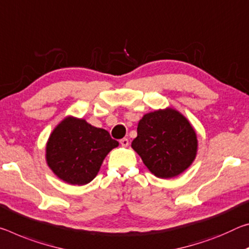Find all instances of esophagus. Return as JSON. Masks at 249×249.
<instances>
[{"mask_svg": "<svg viewBox=\"0 0 249 249\" xmlns=\"http://www.w3.org/2000/svg\"><path fill=\"white\" fill-rule=\"evenodd\" d=\"M120 144L122 146H128L129 145V140L127 139V138H124V139L120 140Z\"/></svg>", "mask_w": 249, "mask_h": 249, "instance_id": "1", "label": "esophagus"}]
</instances>
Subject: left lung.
Here are the masks:
<instances>
[{"label":"left lung","instance_id":"left-lung-1","mask_svg":"<svg viewBox=\"0 0 249 249\" xmlns=\"http://www.w3.org/2000/svg\"><path fill=\"white\" fill-rule=\"evenodd\" d=\"M137 131L131 146L156 177H177L194 161L196 134L177 110L168 108L146 113L139 121Z\"/></svg>","mask_w":249,"mask_h":249}]
</instances>
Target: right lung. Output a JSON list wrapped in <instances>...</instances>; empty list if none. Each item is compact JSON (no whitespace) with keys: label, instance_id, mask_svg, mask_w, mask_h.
I'll use <instances>...</instances> for the list:
<instances>
[{"label":"right lung","instance_id":"obj_1","mask_svg":"<svg viewBox=\"0 0 249 249\" xmlns=\"http://www.w3.org/2000/svg\"><path fill=\"white\" fill-rule=\"evenodd\" d=\"M118 144L107 130L93 127L84 119L68 117L48 139L47 163L63 181L84 185L96 178L104 159Z\"/></svg>","mask_w":249,"mask_h":249}]
</instances>
